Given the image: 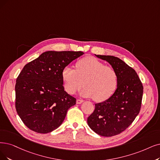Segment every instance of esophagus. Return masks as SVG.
<instances>
[{"mask_svg":"<svg viewBox=\"0 0 160 160\" xmlns=\"http://www.w3.org/2000/svg\"><path fill=\"white\" fill-rule=\"evenodd\" d=\"M84 100H82V99H78L77 100V101H76V102H77V104H81L82 102H83Z\"/></svg>","mask_w":160,"mask_h":160,"instance_id":"34e87169","label":"esophagus"}]
</instances>
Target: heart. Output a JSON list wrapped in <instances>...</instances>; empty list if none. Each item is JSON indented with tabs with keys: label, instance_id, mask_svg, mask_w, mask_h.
<instances>
[{
	"label": "heart",
	"instance_id": "1",
	"mask_svg": "<svg viewBox=\"0 0 160 160\" xmlns=\"http://www.w3.org/2000/svg\"><path fill=\"white\" fill-rule=\"evenodd\" d=\"M66 91L74 94L85 85L81 94L93 98L96 102H103L113 94L118 84V75L113 68L92 56L75 63V69L66 66L62 72Z\"/></svg>",
	"mask_w": 160,
	"mask_h": 160
}]
</instances>
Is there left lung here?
Wrapping results in <instances>:
<instances>
[{
  "mask_svg": "<svg viewBox=\"0 0 160 160\" xmlns=\"http://www.w3.org/2000/svg\"><path fill=\"white\" fill-rule=\"evenodd\" d=\"M96 56L109 62L116 69L118 84L109 98L95 104L87 123L98 135L113 137L124 131L138 116L141 108L143 86L135 70L118 57Z\"/></svg>",
  "mask_w": 160,
  "mask_h": 160,
  "instance_id": "left-lung-1",
  "label": "left lung"
}]
</instances>
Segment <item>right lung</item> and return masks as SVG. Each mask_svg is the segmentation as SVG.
I'll list each match as a JSON object with an SVG mask.
<instances>
[{"mask_svg": "<svg viewBox=\"0 0 160 160\" xmlns=\"http://www.w3.org/2000/svg\"><path fill=\"white\" fill-rule=\"evenodd\" d=\"M81 51H47L27 63L16 79V109L29 129L45 134L56 129L76 98L63 86V69Z\"/></svg>", "mask_w": 160, "mask_h": 160, "instance_id": "obj_1", "label": "right lung"}]
</instances>
